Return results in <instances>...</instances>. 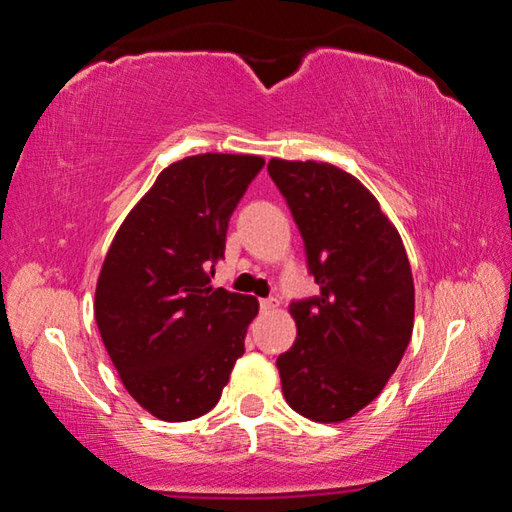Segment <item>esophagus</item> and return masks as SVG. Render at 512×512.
Segmentation results:
<instances>
[{
  "label": "esophagus",
  "instance_id": "34e87169",
  "mask_svg": "<svg viewBox=\"0 0 512 512\" xmlns=\"http://www.w3.org/2000/svg\"><path fill=\"white\" fill-rule=\"evenodd\" d=\"M280 307V300L277 298H264V300H259V309L262 311H273V309H277Z\"/></svg>",
  "mask_w": 512,
  "mask_h": 512
}]
</instances>
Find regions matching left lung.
I'll list each match as a JSON object with an SVG mask.
<instances>
[{"label": "left lung", "mask_w": 512, "mask_h": 512, "mask_svg": "<svg viewBox=\"0 0 512 512\" xmlns=\"http://www.w3.org/2000/svg\"><path fill=\"white\" fill-rule=\"evenodd\" d=\"M268 176L296 221L318 296L293 300L298 336L277 357L293 411L341 422L384 391L413 332V277L377 198L334 164L273 158Z\"/></svg>", "instance_id": "obj_1"}]
</instances>
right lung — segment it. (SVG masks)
I'll return each mask as SVG.
<instances>
[{"mask_svg":"<svg viewBox=\"0 0 512 512\" xmlns=\"http://www.w3.org/2000/svg\"><path fill=\"white\" fill-rule=\"evenodd\" d=\"M257 155L205 153L169 164L117 230L94 318L133 400L167 422L214 409L244 354L257 300L212 289L214 264Z\"/></svg>","mask_w":512,"mask_h":512,"instance_id":"obj_1","label":"right lung"}]
</instances>
